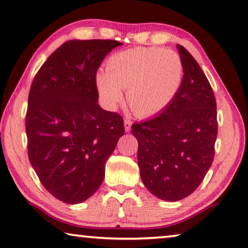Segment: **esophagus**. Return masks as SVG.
Returning <instances> with one entry per match:
<instances>
[{
    "instance_id": "1",
    "label": "esophagus",
    "mask_w": 248,
    "mask_h": 248,
    "mask_svg": "<svg viewBox=\"0 0 248 248\" xmlns=\"http://www.w3.org/2000/svg\"><path fill=\"white\" fill-rule=\"evenodd\" d=\"M132 121L131 120H125L124 121V127H125V131L129 132L131 131V127H132Z\"/></svg>"
}]
</instances>
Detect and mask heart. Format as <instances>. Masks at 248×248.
<instances>
[{"mask_svg": "<svg viewBox=\"0 0 248 248\" xmlns=\"http://www.w3.org/2000/svg\"><path fill=\"white\" fill-rule=\"evenodd\" d=\"M184 64L176 51L159 47H137L115 52L107 71L95 75V86L105 107L114 109L123 101L139 117H151L167 108L182 84Z\"/></svg>", "mask_w": 248, "mask_h": 248, "instance_id": "1", "label": "heart"}]
</instances>
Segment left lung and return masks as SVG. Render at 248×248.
Returning <instances> with one entry per match:
<instances>
[{"instance_id":"1","label":"left lung","mask_w":248,"mask_h":248,"mask_svg":"<svg viewBox=\"0 0 248 248\" xmlns=\"http://www.w3.org/2000/svg\"><path fill=\"white\" fill-rule=\"evenodd\" d=\"M184 77L177 96L153 119L133 124L144 186L165 201H179L196 190L210 169L217 135V102L204 72L177 45Z\"/></svg>"}]
</instances>
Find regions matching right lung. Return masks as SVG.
<instances>
[{"mask_svg":"<svg viewBox=\"0 0 248 248\" xmlns=\"http://www.w3.org/2000/svg\"><path fill=\"white\" fill-rule=\"evenodd\" d=\"M116 40L72 39L48 57L32 80L26 113L31 167L56 199L78 204L103 182L105 164L124 135L117 113L97 104V68Z\"/></svg>","mask_w":248,"mask_h":248,"instance_id":"right-lung-1","label":"right lung"}]
</instances>
